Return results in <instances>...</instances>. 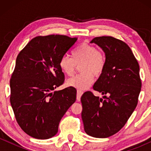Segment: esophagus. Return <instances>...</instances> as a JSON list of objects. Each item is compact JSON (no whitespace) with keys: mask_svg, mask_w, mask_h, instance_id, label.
I'll use <instances>...</instances> for the list:
<instances>
[{"mask_svg":"<svg viewBox=\"0 0 151 151\" xmlns=\"http://www.w3.org/2000/svg\"><path fill=\"white\" fill-rule=\"evenodd\" d=\"M83 91H81V90H77V101H80V99L81 95H82Z\"/></svg>","mask_w":151,"mask_h":151,"instance_id":"34e87169","label":"esophagus"}]
</instances>
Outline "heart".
Wrapping results in <instances>:
<instances>
[{
    "label": "heart",
    "mask_w": 151,
    "mask_h": 151,
    "mask_svg": "<svg viewBox=\"0 0 151 151\" xmlns=\"http://www.w3.org/2000/svg\"><path fill=\"white\" fill-rule=\"evenodd\" d=\"M80 64L81 73L69 79L67 85L81 91L92 84L93 76L98 77L101 75L106 65V58L105 54L94 45L84 42L72 51V58L64 55L59 60L60 69L67 76L73 75L77 66Z\"/></svg>",
    "instance_id": "obj_1"
}]
</instances>
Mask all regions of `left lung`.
<instances>
[{
	"label": "left lung",
	"mask_w": 151,
	"mask_h": 151,
	"mask_svg": "<svg viewBox=\"0 0 151 151\" xmlns=\"http://www.w3.org/2000/svg\"><path fill=\"white\" fill-rule=\"evenodd\" d=\"M91 42L101 47L106 58L105 70L93 86L105 99L90 91L83 93L81 119L88 135L107 138L124 127L138 104L141 89L139 65L131 48L121 40L101 36Z\"/></svg>",
	"instance_id": "1"
}]
</instances>
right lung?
<instances>
[{"label": "right lung", "instance_id": "right-lung-1", "mask_svg": "<svg viewBox=\"0 0 151 151\" xmlns=\"http://www.w3.org/2000/svg\"><path fill=\"white\" fill-rule=\"evenodd\" d=\"M77 40L60 35L37 36L17 57L10 80V101L18 125L32 138L55 136L62 116L76 101L73 86L54 90L65 82L59 60Z\"/></svg>", "mask_w": 151, "mask_h": 151}]
</instances>
